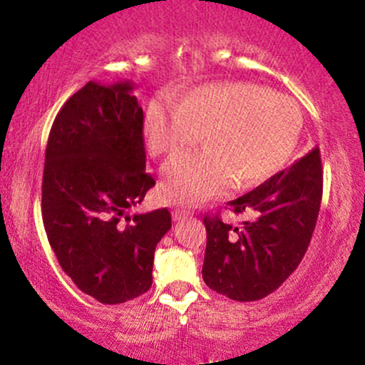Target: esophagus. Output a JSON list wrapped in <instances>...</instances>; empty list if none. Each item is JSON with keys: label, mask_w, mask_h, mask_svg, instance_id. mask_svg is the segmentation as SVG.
I'll use <instances>...</instances> for the list:
<instances>
[{"label": "esophagus", "mask_w": 365, "mask_h": 365, "mask_svg": "<svg viewBox=\"0 0 365 365\" xmlns=\"http://www.w3.org/2000/svg\"><path fill=\"white\" fill-rule=\"evenodd\" d=\"M171 215H173L175 221H182V220H185V217L190 216V211H185V209H175Z\"/></svg>", "instance_id": "1"}]
</instances>
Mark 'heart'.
Instances as JSON below:
<instances>
[{"mask_svg":"<svg viewBox=\"0 0 365 365\" xmlns=\"http://www.w3.org/2000/svg\"><path fill=\"white\" fill-rule=\"evenodd\" d=\"M302 132L295 99L249 82L197 87L178 106L153 103L144 118L148 148L177 158L204 133L206 149L168 163L161 192L173 204L195 206L238 188L266 182L292 158Z\"/></svg>","mask_w":365,"mask_h":365,"instance_id":"b5f03b06","label":"heart"}]
</instances>
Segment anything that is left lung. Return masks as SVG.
Masks as SVG:
<instances>
[{
  "instance_id": "1",
  "label": "left lung",
  "mask_w": 365,
  "mask_h": 365,
  "mask_svg": "<svg viewBox=\"0 0 365 365\" xmlns=\"http://www.w3.org/2000/svg\"><path fill=\"white\" fill-rule=\"evenodd\" d=\"M322 197L319 149L228 202L254 217L242 226L204 217L207 232L202 278L211 290L238 302L273 293L297 269L316 228Z\"/></svg>"
}]
</instances>
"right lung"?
Segmentation results:
<instances>
[{
  "mask_svg": "<svg viewBox=\"0 0 365 365\" xmlns=\"http://www.w3.org/2000/svg\"><path fill=\"white\" fill-rule=\"evenodd\" d=\"M133 82H87L54 118L46 148L43 221L61 269L101 304H123L153 284L168 209L128 216L149 188L144 113Z\"/></svg>",
  "mask_w": 365,
  "mask_h": 365,
  "instance_id": "right-lung-1",
  "label": "right lung"
}]
</instances>
